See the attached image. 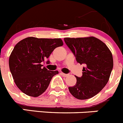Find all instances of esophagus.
<instances>
[{
  "label": "esophagus",
  "mask_w": 123,
  "mask_h": 123,
  "mask_svg": "<svg viewBox=\"0 0 123 123\" xmlns=\"http://www.w3.org/2000/svg\"><path fill=\"white\" fill-rule=\"evenodd\" d=\"M61 74L62 76H64V77H67V76H68V74H65V73H61Z\"/></svg>",
  "instance_id": "obj_1"
}]
</instances>
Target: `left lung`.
Segmentation results:
<instances>
[{"label":"left lung","instance_id":"left-lung-1","mask_svg":"<svg viewBox=\"0 0 123 123\" xmlns=\"http://www.w3.org/2000/svg\"><path fill=\"white\" fill-rule=\"evenodd\" d=\"M64 41L80 64H84L81 77L68 90L74 98H92L105 87L113 69L111 51L101 40L95 37L64 38Z\"/></svg>","mask_w":123,"mask_h":123}]
</instances>
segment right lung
<instances>
[{
    "instance_id": "add662e5",
    "label": "right lung",
    "mask_w": 123,
    "mask_h": 123,
    "mask_svg": "<svg viewBox=\"0 0 123 123\" xmlns=\"http://www.w3.org/2000/svg\"><path fill=\"white\" fill-rule=\"evenodd\" d=\"M62 45L61 39L34 37L24 39L15 45L9 58V67L15 84L23 93L37 97L47 90L52 78L59 72L48 70L42 67V63Z\"/></svg>"
}]
</instances>
